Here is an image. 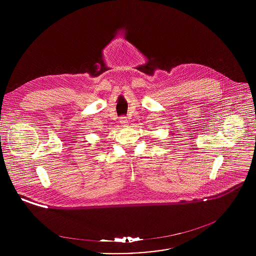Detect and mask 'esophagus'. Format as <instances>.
<instances>
[{
    "label": "esophagus",
    "instance_id": "1",
    "mask_svg": "<svg viewBox=\"0 0 256 256\" xmlns=\"http://www.w3.org/2000/svg\"><path fill=\"white\" fill-rule=\"evenodd\" d=\"M120 123H121L122 125H127V123H128L127 117H121V118H120Z\"/></svg>",
    "mask_w": 256,
    "mask_h": 256
}]
</instances>
